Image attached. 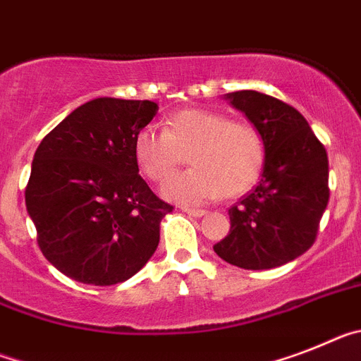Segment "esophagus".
Here are the masks:
<instances>
[{
    "label": "esophagus",
    "mask_w": 361,
    "mask_h": 361,
    "mask_svg": "<svg viewBox=\"0 0 361 361\" xmlns=\"http://www.w3.org/2000/svg\"><path fill=\"white\" fill-rule=\"evenodd\" d=\"M181 211L187 212L189 216H194V218H202V216L207 214V211H203V209H189V207H183Z\"/></svg>",
    "instance_id": "obj_1"
}]
</instances>
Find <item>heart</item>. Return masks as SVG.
<instances>
[{"label":"heart","mask_w":361,"mask_h":361,"mask_svg":"<svg viewBox=\"0 0 361 361\" xmlns=\"http://www.w3.org/2000/svg\"><path fill=\"white\" fill-rule=\"evenodd\" d=\"M189 150V171L163 185V196L185 205L211 202L224 192L238 196L258 178L263 143L252 125L228 121L207 109H185L172 114L167 127L147 125L134 137V158L147 178L167 180Z\"/></svg>","instance_id":"b5f03b06"}]
</instances>
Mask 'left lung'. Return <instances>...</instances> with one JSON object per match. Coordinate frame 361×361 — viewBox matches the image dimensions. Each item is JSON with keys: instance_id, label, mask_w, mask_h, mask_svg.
<instances>
[{"instance_id": "8db88e82", "label": "left lung", "mask_w": 361, "mask_h": 361, "mask_svg": "<svg viewBox=\"0 0 361 361\" xmlns=\"http://www.w3.org/2000/svg\"><path fill=\"white\" fill-rule=\"evenodd\" d=\"M224 99L258 130L263 169L252 192L228 209L231 231L214 252L249 271L280 267L314 243L329 202L327 152L294 106L256 90Z\"/></svg>"}]
</instances>
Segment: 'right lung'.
I'll use <instances>...</instances> for the list:
<instances>
[{
  "label": "right lung",
  "instance_id": "obj_1",
  "mask_svg": "<svg viewBox=\"0 0 361 361\" xmlns=\"http://www.w3.org/2000/svg\"><path fill=\"white\" fill-rule=\"evenodd\" d=\"M156 114L147 99L96 98L37 147L27 212L43 256L72 280L121 283L154 255L159 221L172 207L137 174L134 137Z\"/></svg>",
  "mask_w": 361,
  "mask_h": 361
}]
</instances>
